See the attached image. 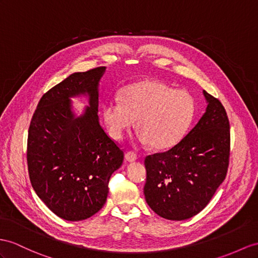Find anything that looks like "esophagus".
<instances>
[{"mask_svg":"<svg viewBox=\"0 0 258 258\" xmlns=\"http://www.w3.org/2000/svg\"><path fill=\"white\" fill-rule=\"evenodd\" d=\"M124 156H125V160H127L128 162H135L137 160V154L135 152H133V151H128Z\"/></svg>","mask_w":258,"mask_h":258,"instance_id":"obj_1","label":"esophagus"}]
</instances>
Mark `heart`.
Returning <instances> with one entry per match:
<instances>
[{
	"label": "heart",
	"mask_w": 258,
	"mask_h": 258,
	"mask_svg": "<svg viewBox=\"0 0 258 258\" xmlns=\"http://www.w3.org/2000/svg\"><path fill=\"white\" fill-rule=\"evenodd\" d=\"M196 114L190 93L174 90L158 80H144L127 85L121 98L111 97L103 106L102 115L108 134L123 138L138 118V138L159 150L171 149L183 139Z\"/></svg>",
	"instance_id": "obj_1"
}]
</instances>
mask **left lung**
I'll return each mask as SVG.
<instances>
[{
	"instance_id": "left-lung-1",
	"label": "left lung",
	"mask_w": 258,
	"mask_h": 258,
	"mask_svg": "<svg viewBox=\"0 0 258 258\" xmlns=\"http://www.w3.org/2000/svg\"><path fill=\"white\" fill-rule=\"evenodd\" d=\"M207 108L197 124L176 146L144 160V196L156 215L189 219L209 204L227 176L230 123L223 105L206 91Z\"/></svg>"
}]
</instances>
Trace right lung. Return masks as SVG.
I'll return each mask as SVG.
<instances>
[{
	"label": "right lung",
	"mask_w": 258,
	"mask_h": 258,
	"mask_svg": "<svg viewBox=\"0 0 258 258\" xmlns=\"http://www.w3.org/2000/svg\"><path fill=\"white\" fill-rule=\"evenodd\" d=\"M106 68L71 74L40 98L31 118L27 165L31 186L54 215L81 221L103 208L111 174L123 151L98 121V83ZM87 95L90 106L77 117L71 97Z\"/></svg>",
	"instance_id": "1"
}]
</instances>
